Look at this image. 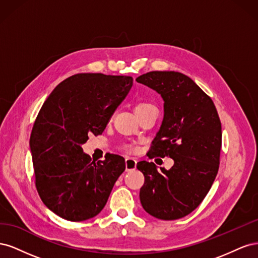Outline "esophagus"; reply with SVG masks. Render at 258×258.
<instances>
[{
  "label": "esophagus",
  "mask_w": 258,
  "mask_h": 258,
  "mask_svg": "<svg viewBox=\"0 0 258 258\" xmlns=\"http://www.w3.org/2000/svg\"><path fill=\"white\" fill-rule=\"evenodd\" d=\"M136 168H137V159L127 157L126 158V170L130 171V170H135Z\"/></svg>",
  "instance_id": "1"
}]
</instances>
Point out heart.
Instances as JSON below:
<instances>
[{
    "instance_id": "obj_1",
    "label": "heart",
    "mask_w": 258,
    "mask_h": 258,
    "mask_svg": "<svg viewBox=\"0 0 258 258\" xmlns=\"http://www.w3.org/2000/svg\"><path fill=\"white\" fill-rule=\"evenodd\" d=\"M148 105H152V104L148 103V102H140V103H138V104L136 105V112L139 111V110H142V108H144V107H146V106H148ZM122 150H123L124 152H127V153H132V152L136 151V146L131 145V144H126V145H123Z\"/></svg>"
}]
</instances>
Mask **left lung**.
<instances>
[{
  "label": "left lung",
  "instance_id": "obj_1",
  "mask_svg": "<svg viewBox=\"0 0 258 258\" xmlns=\"http://www.w3.org/2000/svg\"><path fill=\"white\" fill-rule=\"evenodd\" d=\"M160 93L165 104L161 127L147 157H170V170L140 161L144 174L140 200L148 214L173 221L191 213L205 199L216 177L222 148V124L207 93L188 76L174 71H152L139 76Z\"/></svg>",
  "mask_w": 258,
  "mask_h": 258
}]
</instances>
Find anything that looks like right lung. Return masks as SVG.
<instances>
[{"instance_id":"obj_1","label":"right lung","mask_w":258,"mask_h":258,"mask_svg":"<svg viewBox=\"0 0 258 258\" xmlns=\"http://www.w3.org/2000/svg\"><path fill=\"white\" fill-rule=\"evenodd\" d=\"M131 76L80 73L61 82L46 99L30 137L35 186L58 216L82 222L98 215L126 169L107 154L96 162L83 152L88 136L102 135L132 87Z\"/></svg>"}]
</instances>
